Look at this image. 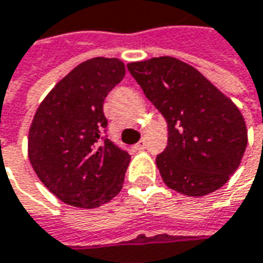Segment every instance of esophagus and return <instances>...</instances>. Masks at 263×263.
I'll use <instances>...</instances> for the list:
<instances>
[{"label":"esophagus","mask_w":263,"mask_h":263,"mask_svg":"<svg viewBox=\"0 0 263 263\" xmlns=\"http://www.w3.org/2000/svg\"><path fill=\"white\" fill-rule=\"evenodd\" d=\"M135 148H137V149H138V151H141V149H145V148H146V142H145V139H141V141H139L138 144H137V145H135Z\"/></svg>","instance_id":"esophagus-1"}]
</instances>
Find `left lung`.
I'll return each mask as SVG.
<instances>
[{
    "mask_svg": "<svg viewBox=\"0 0 263 263\" xmlns=\"http://www.w3.org/2000/svg\"><path fill=\"white\" fill-rule=\"evenodd\" d=\"M126 67L167 121V146L155 158L164 183L190 197L219 190L237 170L248 145L236 105L197 69L174 57Z\"/></svg>",
    "mask_w": 263,
    "mask_h": 263,
    "instance_id": "8db88e82",
    "label": "left lung"
}]
</instances>
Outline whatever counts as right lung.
Instances as JSON below:
<instances>
[{"label": "right lung", "mask_w": 263, "mask_h": 263, "mask_svg": "<svg viewBox=\"0 0 263 263\" xmlns=\"http://www.w3.org/2000/svg\"><path fill=\"white\" fill-rule=\"evenodd\" d=\"M125 76L119 59L95 57L44 98L28 132L35 174L66 204L93 209L121 192L131 155L108 135L103 101Z\"/></svg>", "instance_id": "add662e5"}]
</instances>
